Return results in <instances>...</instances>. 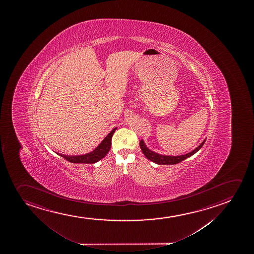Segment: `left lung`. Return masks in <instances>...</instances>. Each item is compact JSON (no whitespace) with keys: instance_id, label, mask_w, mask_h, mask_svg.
I'll return each instance as SVG.
<instances>
[{"instance_id":"1","label":"left lung","mask_w":254,"mask_h":254,"mask_svg":"<svg viewBox=\"0 0 254 254\" xmlns=\"http://www.w3.org/2000/svg\"><path fill=\"white\" fill-rule=\"evenodd\" d=\"M205 142H206V139L197 147L196 149H193L191 152L188 153V154L182 155V156H165V155H161L158 153L154 152L146 146L143 140L140 141V148L142 149L144 156L147 157V159L150 160L153 163L159 164V165H169V164H176V163H181V162H183V160L193 156V154H195L198 150L200 149Z\"/></svg>"}]
</instances>
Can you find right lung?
<instances>
[{"mask_svg": "<svg viewBox=\"0 0 254 254\" xmlns=\"http://www.w3.org/2000/svg\"><path fill=\"white\" fill-rule=\"evenodd\" d=\"M117 128H114L112 131L109 133L108 135L105 136V139L102 141L101 143L96 148V149L87 153L85 155H78V156H66V155H62L60 153H57L59 156H62L63 158L67 160L68 162L72 163H95L100 161L102 158H104L109 150L111 149L112 146V135L114 134Z\"/></svg>", "mask_w": 254, "mask_h": 254, "instance_id": "add662e5", "label": "right lung"}]
</instances>
